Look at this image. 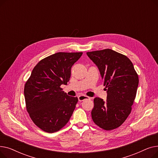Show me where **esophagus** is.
Segmentation results:
<instances>
[{
	"label": "esophagus",
	"mask_w": 158,
	"mask_h": 158,
	"mask_svg": "<svg viewBox=\"0 0 158 158\" xmlns=\"http://www.w3.org/2000/svg\"><path fill=\"white\" fill-rule=\"evenodd\" d=\"M89 97L86 96V95H80L78 97V100L79 101L81 102V101H83L85 99H89Z\"/></svg>",
	"instance_id": "1"
}]
</instances>
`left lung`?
I'll use <instances>...</instances> for the list:
<instances>
[{
  "label": "left lung",
  "instance_id": "8db88e82",
  "mask_svg": "<svg viewBox=\"0 0 158 158\" xmlns=\"http://www.w3.org/2000/svg\"><path fill=\"white\" fill-rule=\"evenodd\" d=\"M97 66L107 91V99L94 98L92 117L101 128L120 126L131 111L138 86V76L129 58L107 48L86 53Z\"/></svg>",
  "mask_w": 158,
  "mask_h": 158
}]
</instances>
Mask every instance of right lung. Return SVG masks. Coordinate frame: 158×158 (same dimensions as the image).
<instances>
[{
	"mask_svg": "<svg viewBox=\"0 0 158 158\" xmlns=\"http://www.w3.org/2000/svg\"><path fill=\"white\" fill-rule=\"evenodd\" d=\"M82 52H57L41 60L24 87L27 111L32 122L49 133L63 127L76 108L77 97L60 88L67 85L71 68Z\"/></svg>",
	"mask_w": 158,
	"mask_h": 158,
	"instance_id": "add662e5",
	"label": "right lung"
}]
</instances>
